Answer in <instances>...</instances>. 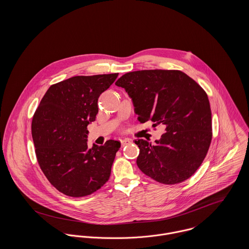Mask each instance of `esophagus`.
<instances>
[{
	"label": "esophagus",
	"instance_id": "1",
	"mask_svg": "<svg viewBox=\"0 0 249 249\" xmlns=\"http://www.w3.org/2000/svg\"><path fill=\"white\" fill-rule=\"evenodd\" d=\"M131 142L132 141L130 139H123V140H121V143H122L123 146H124L126 144H129V143H131Z\"/></svg>",
	"mask_w": 249,
	"mask_h": 249
}]
</instances>
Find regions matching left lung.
I'll list each match as a JSON object with an SVG mask.
<instances>
[{"label":"left lung","instance_id":"left-lung-1","mask_svg":"<svg viewBox=\"0 0 249 249\" xmlns=\"http://www.w3.org/2000/svg\"><path fill=\"white\" fill-rule=\"evenodd\" d=\"M124 88L141 123L163 124L166 132L155 143L135 140L137 166L163 184H178L203 162L212 140V113L207 94L178 70L126 72L115 83Z\"/></svg>","mask_w":249,"mask_h":249}]
</instances>
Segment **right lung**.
<instances>
[{
  "instance_id": "add662e5",
  "label": "right lung",
  "mask_w": 249,
  "mask_h": 249,
  "mask_svg": "<svg viewBox=\"0 0 249 249\" xmlns=\"http://www.w3.org/2000/svg\"><path fill=\"white\" fill-rule=\"evenodd\" d=\"M119 73L76 75L52 85L36 109L32 134L45 177L62 194L81 197L110 178L121 142L87 145V125L96 120L98 100Z\"/></svg>"
}]
</instances>
